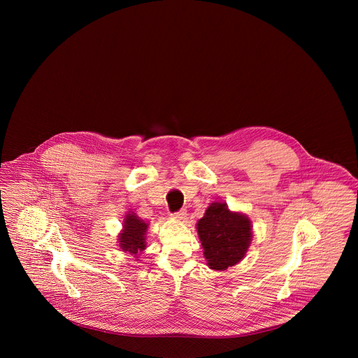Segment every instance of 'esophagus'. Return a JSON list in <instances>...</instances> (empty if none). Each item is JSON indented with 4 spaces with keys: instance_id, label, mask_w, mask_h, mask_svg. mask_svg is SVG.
I'll return each mask as SVG.
<instances>
[{
    "instance_id": "34e87169",
    "label": "esophagus",
    "mask_w": 358,
    "mask_h": 358,
    "mask_svg": "<svg viewBox=\"0 0 358 358\" xmlns=\"http://www.w3.org/2000/svg\"><path fill=\"white\" fill-rule=\"evenodd\" d=\"M174 220H178V221H182V220H185V217H187V211L185 210H180V211H177V213H174L173 215H171Z\"/></svg>"
}]
</instances>
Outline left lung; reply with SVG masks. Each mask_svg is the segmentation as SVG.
<instances>
[{
    "mask_svg": "<svg viewBox=\"0 0 358 358\" xmlns=\"http://www.w3.org/2000/svg\"><path fill=\"white\" fill-rule=\"evenodd\" d=\"M207 265L225 271L245 257L252 241V222L245 214L229 211L225 202H213L196 222Z\"/></svg>",
    "mask_w": 358,
    "mask_h": 358,
    "instance_id": "left-lung-1",
    "label": "left lung"
}]
</instances>
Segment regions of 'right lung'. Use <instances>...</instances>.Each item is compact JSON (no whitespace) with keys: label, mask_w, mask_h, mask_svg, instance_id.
Wrapping results in <instances>:
<instances>
[{"label":"right lung","mask_w":358,"mask_h":358,"mask_svg":"<svg viewBox=\"0 0 358 358\" xmlns=\"http://www.w3.org/2000/svg\"><path fill=\"white\" fill-rule=\"evenodd\" d=\"M148 224L140 220L134 213H129L123 221V231L119 234V246L123 252L137 255L145 249V232Z\"/></svg>","instance_id":"1"}]
</instances>
